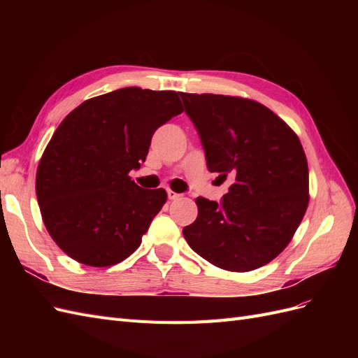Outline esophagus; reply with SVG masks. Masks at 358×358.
I'll use <instances>...</instances> for the list:
<instances>
[{
  "instance_id": "obj_1",
  "label": "esophagus",
  "mask_w": 358,
  "mask_h": 358,
  "mask_svg": "<svg viewBox=\"0 0 358 358\" xmlns=\"http://www.w3.org/2000/svg\"><path fill=\"white\" fill-rule=\"evenodd\" d=\"M167 196H169V199H170V200H176V199H179V197H180V194L175 192L173 189H167Z\"/></svg>"
}]
</instances>
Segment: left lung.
Masks as SVG:
<instances>
[{
	"label": "left lung",
	"mask_w": 358,
	"mask_h": 358,
	"mask_svg": "<svg viewBox=\"0 0 358 358\" xmlns=\"http://www.w3.org/2000/svg\"><path fill=\"white\" fill-rule=\"evenodd\" d=\"M208 169L231 185L221 204L197 197L183 229L191 249L229 272H251L291 242L309 204V170L297 134L262 103L180 92Z\"/></svg>",
	"instance_id": "left-lung-1"
}]
</instances>
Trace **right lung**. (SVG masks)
<instances>
[{
	"label": "right lung",
	"instance_id": "1",
	"mask_svg": "<svg viewBox=\"0 0 358 358\" xmlns=\"http://www.w3.org/2000/svg\"><path fill=\"white\" fill-rule=\"evenodd\" d=\"M183 112L176 91L122 88L83 101L53 133L36 175L41 218L78 263L109 267L142 243L167 201L129 171L146 159L155 129Z\"/></svg>",
	"mask_w": 358,
	"mask_h": 358
}]
</instances>
